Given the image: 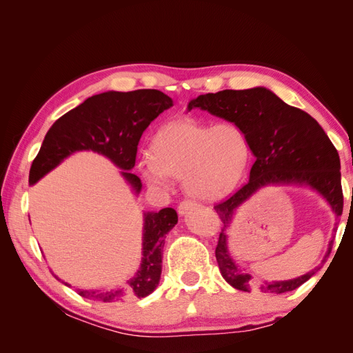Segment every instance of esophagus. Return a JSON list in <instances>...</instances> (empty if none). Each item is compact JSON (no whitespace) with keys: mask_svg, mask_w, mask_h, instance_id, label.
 <instances>
[{"mask_svg":"<svg viewBox=\"0 0 353 353\" xmlns=\"http://www.w3.org/2000/svg\"><path fill=\"white\" fill-rule=\"evenodd\" d=\"M196 206H197L196 201H193V200H184V201H181L179 205H178V212L181 213V215H184V213H187L191 209H194Z\"/></svg>","mask_w":353,"mask_h":353,"instance_id":"obj_1","label":"esophagus"}]
</instances>
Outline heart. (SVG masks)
Returning a JSON list of instances; mask_svg holds the SVG:
<instances>
[{"label": "heart", "instance_id": "1", "mask_svg": "<svg viewBox=\"0 0 353 353\" xmlns=\"http://www.w3.org/2000/svg\"><path fill=\"white\" fill-rule=\"evenodd\" d=\"M152 157H143L138 170L156 190L169 187V176L184 178L185 190L203 200L227 196L239 185L249 165L248 138L232 122L210 125L176 119L154 134Z\"/></svg>", "mask_w": 353, "mask_h": 353}]
</instances>
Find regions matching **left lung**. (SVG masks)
Returning a JSON list of instances; mask_svg holds the SVG:
<instances>
[{
	"label": "left lung",
	"instance_id": "obj_1",
	"mask_svg": "<svg viewBox=\"0 0 353 353\" xmlns=\"http://www.w3.org/2000/svg\"><path fill=\"white\" fill-rule=\"evenodd\" d=\"M196 108L236 123L248 138L256 157L249 183L213 206L223 223L215 249L222 276L241 292L250 293L258 288L263 293L281 294L296 290L311 279L319 266L293 280L258 283L252 274L244 272L231 259L225 231L234 212L243 201L270 184L309 185L330 203L339 218L343 212V191L336 147L311 114L288 105L272 91L262 87L199 95L188 103V110ZM331 248L333 240L328 244L324 261H327Z\"/></svg>",
	"mask_w": 353,
	"mask_h": 353
}]
</instances>
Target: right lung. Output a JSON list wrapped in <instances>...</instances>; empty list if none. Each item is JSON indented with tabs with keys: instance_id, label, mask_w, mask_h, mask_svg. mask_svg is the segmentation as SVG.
I'll return each mask as SVG.
<instances>
[{
	"instance_id": "add662e5",
	"label": "right lung",
	"mask_w": 353,
	"mask_h": 353,
	"mask_svg": "<svg viewBox=\"0 0 353 353\" xmlns=\"http://www.w3.org/2000/svg\"><path fill=\"white\" fill-rule=\"evenodd\" d=\"M172 105V99L157 90L109 91L92 95L52 123L32 162L29 184H35L72 153L92 150L109 157L117 168L123 169L122 176L138 194L141 179L130 172L135 166L138 143L147 126ZM176 222L178 215L172 208L144 213L140 271L123 288L105 292L78 290L79 296L100 302H117L126 297L141 299L150 294L162 274L163 237Z\"/></svg>"
}]
</instances>
